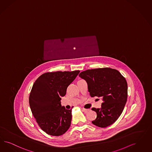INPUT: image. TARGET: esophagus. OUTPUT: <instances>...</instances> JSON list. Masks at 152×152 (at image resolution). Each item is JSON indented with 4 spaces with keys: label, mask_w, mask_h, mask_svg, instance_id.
<instances>
[{
    "label": "esophagus",
    "mask_w": 152,
    "mask_h": 152,
    "mask_svg": "<svg viewBox=\"0 0 152 152\" xmlns=\"http://www.w3.org/2000/svg\"><path fill=\"white\" fill-rule=\"evenodd\" d=\"M82 110H83V112H84V113H88V112L90 111V110H89V109H85V108H82Z\"/></svg>",
    "instance_id": "1"
}]
</instances>
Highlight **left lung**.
<instances>
[{"instance_id":"obj_1","label":"left lung","mask_w":152,"mask_h":152,"mask_svg":"<svg viewBox=\"0 0 152 152\" xmlns=\"http://www.w3.org/2000/svg\"><path fill=\"white\" fill-rule=\"evenodd\" d=\"M88 84L91 97H101L100 108H93L96 118L92 123L99 127L113 124L120 116L127 98V84L119 71L110 68L88 69L79 74Z\"/></svg>"}]
</instances>
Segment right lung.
I'll return each mask as SVG.
<instances>
[{"instance_id": "right-lung-1", "label": "right lung", "mask_w": 152, "mask_h": 152, "mask_svg": "<svg viewBox=\"0 0 152 152\" xmlns=\"http://www.w3.org/2000/svg\"><path fill=\"white\" fill-rule=\"evenodd\" d=\"M80 71L48 72L37 79L32 86L29 104L40 128L52 136L64 134L71 126L72 110L61 105V98Z\"/></svg>"}]
</instances>
